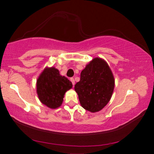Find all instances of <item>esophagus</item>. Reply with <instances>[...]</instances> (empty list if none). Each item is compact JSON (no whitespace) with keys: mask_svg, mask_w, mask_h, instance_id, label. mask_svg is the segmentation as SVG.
<instances>
[{"mask_svg":"<svg viewBox=\"0 0 154 154\" xmlns=\"http://www.w3.org/2000/svg\"><path fill=\"white\" fill-rule=\"evenodd\" d=\"M71 81V82H72V85H73L74 86V85H75V79H73V78H71V79H70Z\"/></svg>","mask_w":154,"mask_h":154,"instance_id":"34e87169","label":"esophagus"}]
</instances>
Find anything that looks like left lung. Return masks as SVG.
Segmentation results:
<instances>
[{
  "label": "left lung",
  "mask_w": 154,
  "mask_h": 154,
  "mask_svg": "<svg viewBox=\"0 0 154 154\" xmlns=\"http://www.w3.org/2000/svg\"><path fill=\"white\" fill-rule=\"evenodd\" d=\"M114 86V77L108 64L103 59L95 58L81 72L75 90L82 107L95 113L107 105Z\"/></svg>",
  "instance_id": "obj_1"
}]
</instances>
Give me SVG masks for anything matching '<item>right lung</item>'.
Here are the masks:
<instances>
[{
	"mask_svg": "<svg viewBox=\"0 0 154 154\" xmlns=\"http://www.w3.org/2000/svg\"><path fill=\"white\" fill-rule=\"evenodd\" d=\"M72 87L71 82L60 75L54 67H47L36 80V93L43 105L50 109L60 106L66 91Z\"/></svg>",
	"mask_w": 154,
	"mask_h": 154,
	"instance_id": "right-lung-1",
	"label": "right lung"
}]
</instances>
